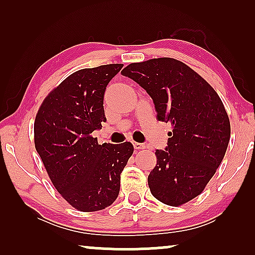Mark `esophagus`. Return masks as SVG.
Segmentation results:
<instances>
[{
	"label": "esophagus",
	"instance_id": "34e87169",
	"mask_svg": "<svg viewBox=\"0 0 255 255\" xmlns=\"http://www.w3.org/2000/svg\"><path fill=\"white\" fill-rule=\"evenodd\" d=\"M133 147L134 149H137V151H140V149H144L146 146L145 144H141V142H133Z\"/></svg>",
	"mask_w": 255,
	"mask_h": 255
}]
</instances>
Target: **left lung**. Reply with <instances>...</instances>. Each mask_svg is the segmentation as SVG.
Wrapping results in <instances>:
<instances>
[{
  "label": "left lung",
  "mask_w": 255,
  "mask_h": 255,
  "mask_svg": "<svg viewBox=\"0 0 255 255\" xmlns=\"http://www.w3.org/2000/svg\"><path fill=\"white\" fill-rule=\"evenodd\" d=\"M122 74L146 90L156 118L173 127L165 151H155L149 190L167 205L187 203L204 190L225 155L231 127L224 104L200 74L176 59L133 62Z\"/></svg>",
  "instance_id": "obj_1"
}]
</instances>
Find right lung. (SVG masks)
<instances>
[{"instance_id":"obj_1","label":"right lung","mask_w":255,"mask_h":255,"mask_svg":"<svg viewBox=\"0 0 255 255\" xmlns=\"http://www.w3.org/2000/svg\"><path fill=\"white\" fill-rule=\"evenodd\" d=\"M122 64L73 73L43 101L34 121V146L59 194L83 212L103 210L120 194L121 173L133 145L97 144L106 122L103 97Z\"/></svg>"}]
</instances>
